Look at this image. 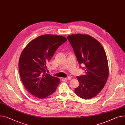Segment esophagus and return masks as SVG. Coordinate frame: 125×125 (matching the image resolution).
<instances>
[{"label":"esophagus","mask_w":125,"mask_h":125,"mask_svg":"<svg viewBox=\"0 0 125 125\" xmlns=\"http://www.w3.org/2000/svg\"><path fill=\"white\" fill-rule=\"evenodd\" d=\"M63 80H66V81H67V80H70L71 79V77H67V78H63Z\"/></svg>","instance_id":"34e87169"}]
</instances>
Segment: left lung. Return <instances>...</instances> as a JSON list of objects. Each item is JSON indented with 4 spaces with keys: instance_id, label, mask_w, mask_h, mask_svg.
<instances>
[{
    "instance_id": "1",
    "label": "left lung",
    "mask_w": 125,
    "mask_h": 125,
    "mask_svg": "<svg viewBox=\"0 0 125 125\" xmlns=\"http://www.w3.org/2000/svg\"><path fill=\"white\" fill-rule=\"evenodd\" d=\"M67 38L79 64L85 65V74L77 77L79 85L75 88V93L82 98H92L100 93L109 77L104 49L97 40L86 34H72Z\"/></svg>"
}]
</instances>
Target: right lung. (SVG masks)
I'll use <instances>...</instances> for the list:
<instances>
[{
	"instance_id": "1",
	"label": "right lung",
	"mask_w": 125,
	"mask_h": 125,
	"mask_svg": "<svg viewBox=\"0 0 125 125\" xmlns=\"http://www.w3.org/2000/svg\"><path fill=\"white\" fill-rule=\"evenodd\" d=\"M67 40L62 36L41 35L23 50L19 62L20 74L24 86L32 95L44 98L55 91L60 79L46 73V63Z\"/></svg>"
}]
</instances>
